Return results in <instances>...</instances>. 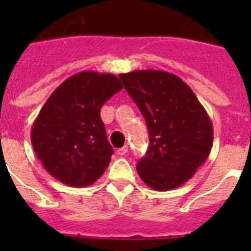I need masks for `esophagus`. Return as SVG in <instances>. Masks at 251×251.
<instances>
[{
  "mask_svg": "<svg viewBox=\"0 0 251 251\" xmlns=\"http://www.w3.org/2000/svg\"><path fill=\"white\" fill-rule=\"evenodd\" d=\"M128 151V146H124V147H121L117 150V153H118V156H124Z\"/></svg>",
  "mask_w": 251,
  "mask_h": 251,
  "instance_id": "34e87169",
  "label": "esophagus"
}]
</instances>
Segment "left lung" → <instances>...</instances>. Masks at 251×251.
Returning <instances> with one entry per match:
<instances>
[{
	"label": "left lung",
	"mask_w": 251,
	"mask_h": 251,
	"mask_svg": "<svg viewBox=\"0 0 251 251\" xmlns=\"http://www.w3.org/2000/svg\"><path fill=\"white\" fill-rule=\"evenodd\" d=\"M147 124L150 146L137 172L153 190L167 191L191 178L207 158L212 126L190 86L166 72L119 75Z\"/></svg>",
	"instance_id": "8db88e82"
}]
</instances>
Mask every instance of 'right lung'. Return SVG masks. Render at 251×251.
<instances>
[{"mask_svg":"<svg viewBox=\"0 0 251 251\" xmlns=\"http://www.w3.org/2000/svg\"><path fill=\"white\" fill-rule=\"evenodd\" d=\"M122 89L114 75L81 72L50 95L34 123L31 143L51 176L72 187H84L104 174L114 150L100 109Z\"/></svg>","mask_w":251,"mask_h":251,"instance_id":"right-lung-1","label":"right lung"}]
</instances>
